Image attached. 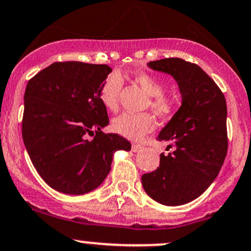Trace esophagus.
Instances as JSON below:
<instances>
[{
  "instance_id": "1",
  "label": "esophagus",
  "mask_w": 251,
  "mask_h": 251,
  "mask_svg": "<svg viewBox=\"0 0 251 251\" xmlns=\"http://www.w3.org/2000/svg\"><path fill=\"white\" fill-rule=\"evenodd\" d=\"M132 151H133L134 153L140 152V151H143V146H141V145H138V144H133L132 145Z\"/></svg>"
}]
</instances>
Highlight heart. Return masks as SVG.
<instances>
[{"label": "heart", "instance_id": "1", "mask_svg": "<svg viewBox=\"0 0 251 251\" xmlns=\"http://www.w3.org/2000/svg\"><path fill=\"white\" fill-rule=\"evenodd\" d=\"M135 83L149 95L150 106L159 117H171L179 107V98L174 95H166V85L158 78L149 74H138L134 76ZM124 85L123 76L118 71L111 72L102 81L99 90L101 104L108 111H116L119 105V96ZM112 128L118 134L139 140L154 128V120L149 113L125 112L112 122Z\"/></svg>", "mask_w": 251, "mask_h": 251}]
</instances>
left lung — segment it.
Wrapping results in <instances>:
<instances>
[{
    "label": "left lung",
    "instance_id": "8db88e82",
    "mask_svg": "<svg viewBox=\"0 0 251 251\" xmlns=\"http://www.w3.org/2000/svg\"><path fill=\"white\" fill-rule=\"evenodd\" d=\"M147 65L176 80L182 102L158 135L174 151L161 153L159 167L141 182L154 201L180 206L199 198L221 170L228 149L227 104L215 81L194 63L165 58Z\"/></svg>",
    "mask_w": 251,
    "mask_h": 251
}]
</instances>
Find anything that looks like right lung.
Masks as SVG:
<instances>
[{
  "label": "right lung",
  "mask_w": 251,
  "mask_h": 251,
  "mask_svg": "<svg viewBox=\"0 0 251 251\" xmlns=\"http://www.w3.org/2000/svg\"><path fill=\"white\" fill-rule=\"evenodd\" d=\"M106 64L56 62L39 71L24 93L22 137L32 165L57 192L81 195L100 186L116 151L131 144L101 132L107 111L99 98ZM96 134L92 141L87 135Z\"/></svg>",
  "instance_id": "obj_1"
}]
</instances>
